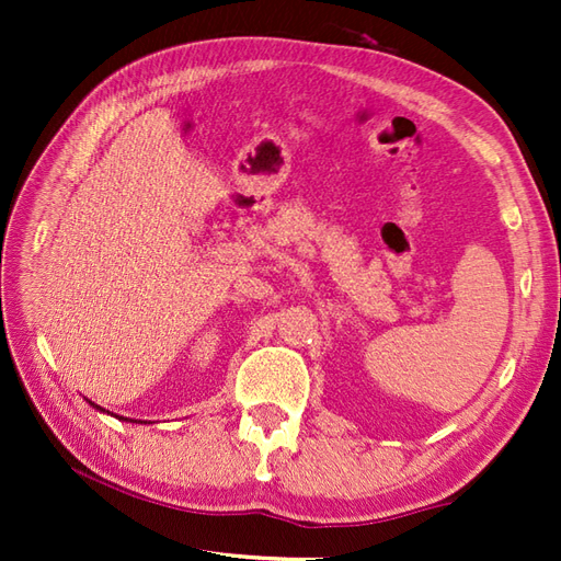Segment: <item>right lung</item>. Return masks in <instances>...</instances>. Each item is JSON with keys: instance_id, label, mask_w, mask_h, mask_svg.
I'll use <instances>...</instances> for the list:
<instances>
[{"instance_id": "1", "label": "right lung", "mask_w": 561, "mask_h": 561, "mask_svg": "<svg viewBox=\"0 0 561 561\" xmlns=\"http://www.w3.org/2000/svg\"><path fill=\"white\" fill-rule=\"evenodd\" d=\"M96 410H101V408H99V404H96Z\"/></svg>"}]
</instances>
